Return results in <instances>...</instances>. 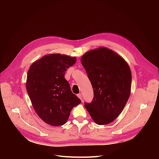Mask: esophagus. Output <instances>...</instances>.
Listing matches in <instances>:
<instances>
[{"instance_id":"34e87169","label":"esophagus","mask_w":159,"mask_h":159,"mask_svg":"<svg viewBox=\"0 0 159 159\" xmlns=\"http://www.w3.org/2000/svg\"><path fill=\"white\" fill-rule=\"evenodd\" d=\"M77 96H78V98H79V99H80L82 100V94H81V93H79V94H78Z\"/></svg>"}]
</instances>
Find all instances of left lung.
<instances>
[{
    "instance_id": "left-lung-1",
    "label": "left lung",
    "mask_w": 159,
    "mask_h": 159,
    "mask_svg": "<svg viewBox=\"0 0 159 159\" xmlns=\"http://www.w3.org/2000/svg\"><path fill=\"white\" fill-rule=\"evenodd\" d=\"M81 63L94 90V98L85 107L99 125L114 121L122 112L131 93V72L123 57L106 47L90 50Z\"/></svg>"
}]
</instances>
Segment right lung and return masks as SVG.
<instances>
[{"mask_svg": "<svg viewBox=\"0 0 159 159\" xmlns=\"http://www.w3.org/2000/svg\"><path fill=\"white\" fill-rule=\"evenodd\" d=\"M76 60L75 57L49 54L33 63L28 70L26 85L33 107L51 126L65 124L72 108L81 102L64 77Z\"/></svg>", "mask_w": 159, "mask_h": 159, "instance_id": "right-lung-1", "label": "right lung"}]
</instances>
